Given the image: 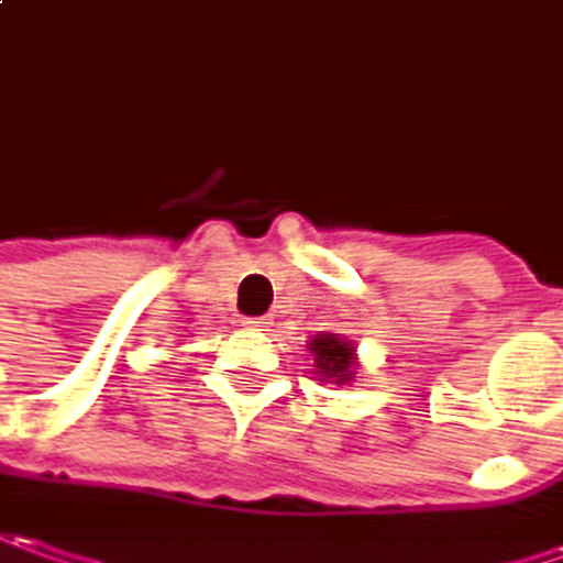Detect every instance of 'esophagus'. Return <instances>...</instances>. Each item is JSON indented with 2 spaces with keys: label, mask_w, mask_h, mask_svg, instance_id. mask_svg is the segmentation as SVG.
I'll return each mask as SVG.
<instances>
[{
  "label": "esophagus",
  "mask_w": 563,
  "mask_h": 563,
  "mask_svg": "<svg viewBox=\"0 0 563 563\" xmlns=\"http://www.w3.org/2000/svg\"><path fill=\"white\" fill-rule=\"evenodd\" d=\"M274 320L271 318H243V327H249V330H267Z\"/></svg>",
  "instance_id": "34e87169"
}]
</instances>
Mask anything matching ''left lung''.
<instances>
[{
    "label": "left lung",
    "instance_id": "left-lung-1",
    "mask_svg": "<svg viewBox=\"0 0 563 563\" xmlns=\"http://www.w3.org/2000/svg\"><path fill=\"white\" fill-rule=\"evenodd\" d=\"M311 352L318 361L320 377L333 379V383H349L355 374V349L349 342H342L336 333H320L318 340H311Z\"/></svg>",
    "mask_w": 563,
    "mask_h": 563
}]
</instances>
